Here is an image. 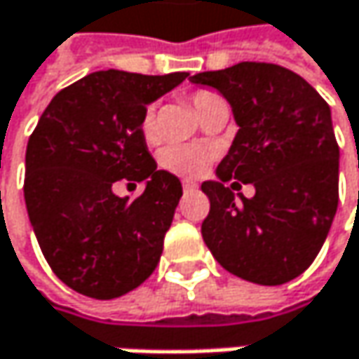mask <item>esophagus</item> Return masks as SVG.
Segmentation results:
<instances>
[{"instance_id":"34e87169","label":"esophagus","mask_w":359,"mask_h":359,"mask_svg":"<svg viewBox=\"0 0 359 359\" xmlns=\"http://www.w3.org/2000/svg\"><path fill=\"white\" fill-rule=\"evenodd\" d=\"M199 184L195 182V180H182V189L184 191H193V189H197Z\"/></svg>"}]
</instances>
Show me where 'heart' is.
Wrapping results in <instances>:
<instances>
[{"instance_id":"b5f03b06","label":"heart","mask_w":359,"mask_h":359,"mask_svg":"<svg viewBox=\"0 0 359 359\" xmlns=\"http://www.w3.org/2000/svg\"><path fill=\"white\" fill-rule=\"evenodd\" d=\"M191 104L199 118H203L208 113H212L215 107L226 104V100L213 92V90H197L191 96ZM142 137L146 144H156L158 142V114L156 107H147L146 113L142 116ZM213 151L208 146L201 144H177L162 149L160 154V164L164 170L175 172L179 177H199L205 172V168L212 162Z\"/></svg>"}]
</instances>
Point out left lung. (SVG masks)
Here are the masks:
<instances>
[{
	"label": "left lung",
	"mask_w": 359,
	"mask_h": 359,
	"mask_svg": "<svg viewBox=\"0 0 359 359\" xmlns=\"http://www.w3.org/2000/svg\"><path fill=\"white\" fill-rule=\"evenodd\" d=\"M191 82L215 88L238 125L217 180L201 184L210 197L201 224L205 245L226 271L252 283L279 285L304 273L339 201V146L329 104L304 78L276 63L243 61L195 74ZM228 180L235 181L230 187ZM241 182L255 187V198L233 195Z\"/></svg>",
	"instance_id": "left-lung-1"
}]
</instances>
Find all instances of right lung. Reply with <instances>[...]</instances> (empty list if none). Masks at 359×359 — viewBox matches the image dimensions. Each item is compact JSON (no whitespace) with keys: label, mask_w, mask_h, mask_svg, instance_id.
<instances>
[{"label":"right lung","mask_w":359,"mask_h":359,"mask_svg":"<svg viewBox=\"0 0 359 359\" xmlns=\"http://www.w3.org/2000/svg\"><path fill=\"white\" fill-rule=\"evenodd\" d=\"M187 76L94 72L55 94L28 140L30 224L53 273L83 296L118 298L160 261L182 187L156 168L142 116ZM116 180L147 189L129 202L112 193Z\"/></svg>","instance_id":"right-lung-1"}]
</instances>
